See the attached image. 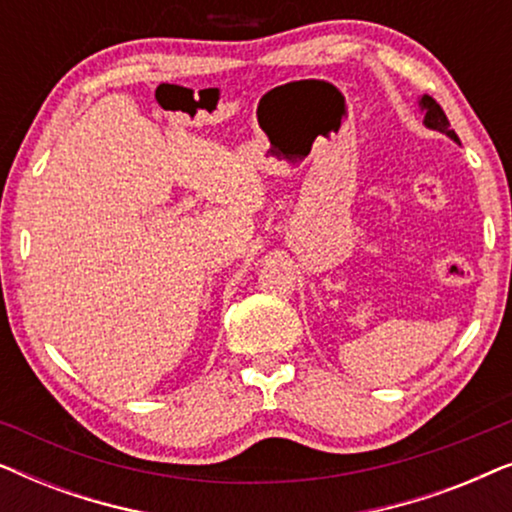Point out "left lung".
Instances as JSON below:
<instances>
[{"label": "left lung", "instance_id": "8db88e82", "mask_svg": "<svg viewBox=\"0 0 512 512\" xmlns=\"http://www.w3.org/2000/svg\"><path fill=\"white\" fill-rule=\"evenodd\" d=\"M419 109H422V116H424V125H426V128L436 130V132H443V135H447V137L452 139V142L461 144L459 137H457V132H454V130L450 128V121H447L445 111L440 109V104H438L436 100H433V97H429V95L419 97Z\"/></svg>", "mask_w": 512, "mask_h": 512}]
</instances>
